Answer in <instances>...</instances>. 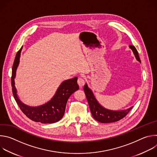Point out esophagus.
<instances>
[{
  "mask_svg": "<svg viewBox=\"0 0 157 157\" xmlns=\"http://www.w3.org/2000/svg\"><path fill=\"white\" fill-rule=\"evenodd\" d=\"M84 79L83 78L82 76H79L78 77V84H79V86L81 87L84 84Z\"/></svg>",
  "mask_w": 157,
  "mask_h": 157,
  "instance_id": "34e87169",
  "label": "esophagus"
}]
</instances>
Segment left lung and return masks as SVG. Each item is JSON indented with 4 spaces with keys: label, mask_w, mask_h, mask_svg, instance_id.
<instances>
[{
    "label": "left lung",
    "mask_w": 157,
    "mask_h": 157,
    "mask_svg": "<svg viewBox=\"0 0 157 157\" xmlns=\"http://www.w3.org/2000/svg\"><path fill=\"white\" fill-rule=\"evenodd\" d=\"M137 61L141 62L139 56L138 52L136 47L133 45H129ZM84 91L90 108L93 117L97 121L101 123H110L119 121L123 119L132 109L133 106L122 110H111L102 107L96 99L93 91L86 84L84 86Z\"/></svg>",
    "instance_id": "8db88e82"
}]
</instances>
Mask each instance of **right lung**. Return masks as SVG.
<instances>
[{
    "label": "right lung",
    "instance_id": "add662e5",
    "mask_svg": "<svg viewBox=\"0 0 157 157\" xmlns=\"http://www.w3.org/2000/svg\"><path fill=\"white\" fill-rule=\"evenodd\" d=\"M21 49L22 47L17 52L12 66L11 84L15 100L23 113L32 121L42 124L56 122L63 117L66 103L70 96L79 89L78 78L75 77L64 81L59 85L54 96L47 103L37 107H30L24 104L18 98L14 81Z\"/></svg>",
    "mask_w": 157,
    "mask_h": 157
}]
</instances>
